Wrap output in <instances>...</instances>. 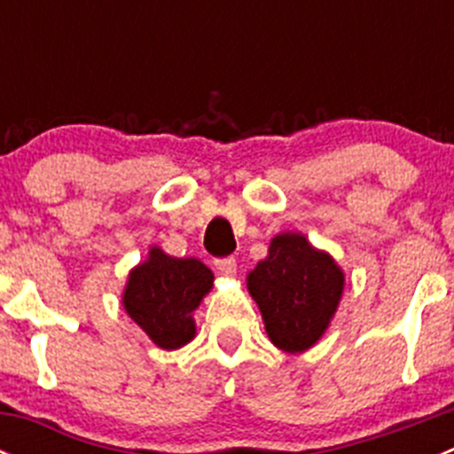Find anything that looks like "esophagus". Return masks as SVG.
Returning a JSON list of instances; mask_svg holds the SVG:
<instances>
[{
	"mask_svg": "<svg viewBox=\"0 0 454 454\" xmlns=\"http://www.w3.org/2000/svg\"><path fill=\"white\" fill-rule=\"evenodd\" d=\"M215 268H217L223 277H235L237 274L235 256H223V259H217L215 261Z\"/></svg>",
	"mask_w": 454,
	"mask_h": 454,
	"instance_id": "obj_1",
	"label": "esophagus"
}]
</instances>
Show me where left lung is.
Here are the masks:
<instances>
[{
  "instance_id": "obj_1",
  "label": "left lung",
  "mask_w": 454,
  "mask_h": 454,
  "mask_svg": "<svg viewBox=\"0 0 454 454\" xmlns=\"http://www.w3.org/2000/svg\"><path fill=\"white\" fill-rule=\"evenodd\" d=\"M345 290V274L332 254L316 250L301 232H281L268 256L248 274L274 347L301 354L320 340Z\"/></svg>"
}]
</instances>
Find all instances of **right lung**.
<instances>
[{"mask_svg": "<svg viewBox=\"0 0 454 454\" xmlns=\"http://www.w3.org/2000/svg\"><path fill=\"white\" fill-rule=\"evenodd\" d=\"M213 272L200 259H177L153 246L129 272L122 305L162 349H180L195 338L193 312L213 287Z\"/></svg>", "mask_w": 454, "mask_h": 454, "instance_id": "right-lung-1", "label": "right lung"}]
</instances>
